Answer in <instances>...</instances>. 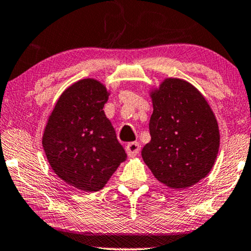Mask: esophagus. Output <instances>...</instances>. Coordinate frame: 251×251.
<instances>
[{
  "instance_id": "esophagus-1",
  "label": "esophagus",
  "mask_w": 251,
  "mask_h": 251,
  "mask_svg": "<svg viewBox=\"0 0 251 251\" xmlns=\"http://www.w3.org/2000/svg\"><path fill=\"white\" fill-rule=\"evenodd\" d=\"M126 151L128 153V155L130 157H133L136 155H138V153L140 152V144L139 143H129L128 145L126 146Z\"/></svg>"
}]
</instances>
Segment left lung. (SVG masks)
<instances>
[{
  "label": "left lung",
  "instance_id": "1",
  "mask_svg": "<svg viewBox=\"0 0 251 251\" xmlns=\"http://www.w3.org/2000/svg\"><path fill=\"white\" fill-rule=\"evenodd\" d=\"M151 142L142 157L170 188H187L210 173L219 150L218 122L203 95L190 82L167 77L150 90Z\"/></svg>",
  "mask_w": 251,
  "mask_h": 251
}]
</instances>
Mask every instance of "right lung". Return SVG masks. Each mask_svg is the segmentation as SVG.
Returning a JSON list of instances; mask_svg holds the SVG:
<instances>
[{
  "label": "right lung",
  "mask_w": 251,
  "mask_h": 251,
  "mask_svg": "<svg viewBox=\"0 0 251 251\" xmlns=\"http://www.w3.org/2000/svg\"><path fill=\"white\" fill-rule=\"evenodd\" d=\"M109 91L100 81L83 78L60 95L48 118L42 146L53 173L77 190L98 192L126 154L104 105Z\"/></svg>",
  "instance_id": "add662e5"
}]
</instances>
